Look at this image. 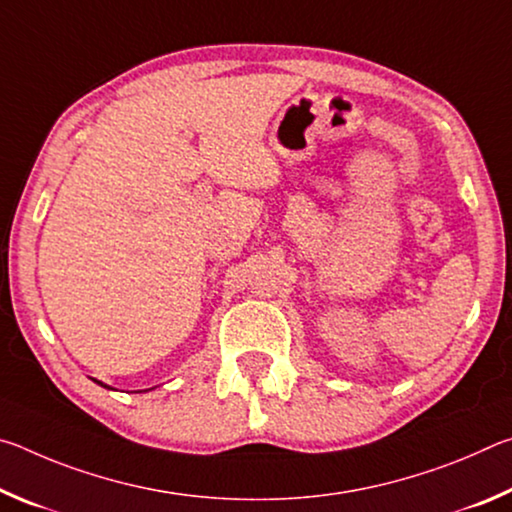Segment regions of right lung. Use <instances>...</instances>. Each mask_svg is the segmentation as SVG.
I'll return each mask as SVG.
<instances>
[{"label": "right lung", "mask_w": 512, "mask_h": 512, "mask_svg": "<svg viewBox=\"0 0 512 512\" xmlns=\"http://www.w3.org/2000/svg\"><path fill=\"white\" fill-rule=\"evenodd\" d=\"M97 384H101V381H97ZM101 386H103V384H101ZM106 388H108V386H106Z\"/></svg>", "instance_id": "right-lung-1"}]
</instances>
